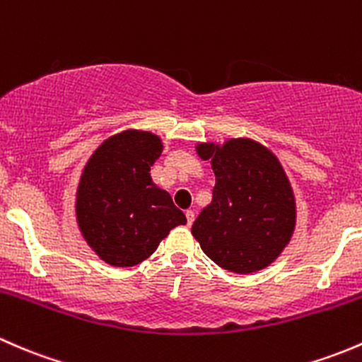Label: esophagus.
I'll return each mask as SVG.
<instances>
[{
	"label": "esophagus",
	"instance_id": "esophagus-1",
	"mask_svg": "<svg viewBox=\"0 0 362 362\" xmlns=\"http://www.w3.org/2000/svg\"><path fill=\"white\" fill-rule=\"evenodd\" d=\"M185 214H186V223H188V226H189L193 223V219H195V212L189 211V209H188V211H186Z\"/></svg>",
	"mask_w": 362,
	"mask_h": 362
}]
</instances>
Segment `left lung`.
<instances>
[{"mask_svg":"<svg viewBox=\"0 0 362 362\" xmlns=\"http://www.w3.org/2000/svg\"><path fill=\"white\" fill-rule=\"evenodd\" d=\"M197 151L211 162L216 185L211 204L193 221V237L225 270L252 274L268 267L288 245L296 221L279 160L251 139L199 144Z\"/></svg>","mask_w":362,"mask_h":362,"instance_id":"obj_1","label":"left lung"}]
</instances>
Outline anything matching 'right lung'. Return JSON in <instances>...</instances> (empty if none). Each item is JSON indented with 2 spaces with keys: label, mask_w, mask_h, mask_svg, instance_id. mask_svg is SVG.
<instances>
[{
  "label": "right lung",
  "mask_w": 362,
  "mask_h": 362,
  "mask_svg": "<svg viewBox=\"0 0 362 362\" xmlns=\"http://www.w3.org/2000/svg\"><path fill=\"white\" fill-rule=\"evenodd\" d=\"M160 153L162 143L153 134L127 130L104 141L85 165L76 195L78 225L106 263L144 262L170 230L186 225L169 193L150 177Z\"/></svg>",
  "instance_id": "right-lung-1"
}]
</instances>
